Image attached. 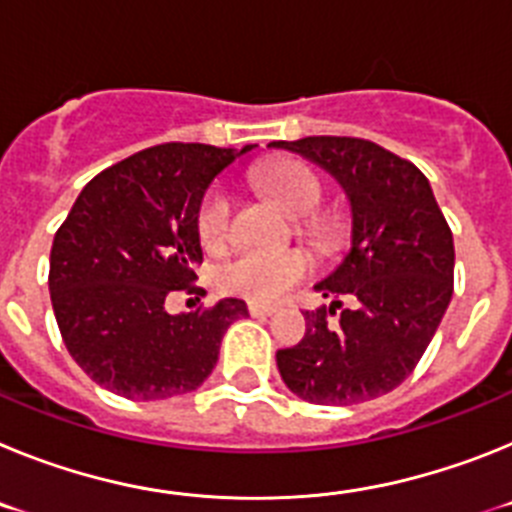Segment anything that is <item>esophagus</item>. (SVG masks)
<instances>
[{
    "mask_svg": "<svg viewBox=\"0 0 512 512\" xmlns=\"http://www.w3.org/2000/svg\"><path fill=\"white\" fill-rule=\"evenodd\" d=\"M248 312H251L253 318H266V315H274L277 307L264 305V302H248Z\"/></svg>",
    "mask_w": 512,
    "mask_h": 512,
    "instance_id": "esophagus-1",
    "label": "esophagus"
}]
</instances>
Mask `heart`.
I'll return each mask as SVG.
<instances>
[{
	"instance_id": "1",
	"label": "heart",
	"mask_w": 512,
	"mask_h": 512,
	"mask_svg": "<svg viewBox=\"0 0 512 512\" xmlns=\"http://www.w3.org/2000/svg\"><path fill=\"white\" fill-rule=\"evenodd\" d=\"M259 184L274 194L292 215L297 217V228L320 246L336 241V217L318 212L323 202V182L307 164L297 158H284L277 164L259 171ZM230 215H233V197L223 184L207 189L197 207V233L205 248L225 246L230 235ZM315 269V261L302 248H284V251H261V248H243L230 256L217 269V287L225 295L246 297L253 302H277L287 292L305 282Z\"/></svg>"
}]
</instances>
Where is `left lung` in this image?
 Listing matches in <instances>:
<instances>
[{"label": "left lung", "instance_id": "obj_1", "mask_svg": "<svg viewBox=\"0 0 512 512\" xmlns=\"http://www.w3.org/2000/svg\"><path fill=\"white\" fill-rule=\"evenodd\" d=\"M269 146L330 171L354 212L351 251L315 284L333 305L305 312V338L277 351L279 374L315 405L387 395L413 374L454 292V235L431 184L408 158L364 138L310 135Z\"/></svg>", "mask_w": 512, "mask_h": 512}]
</instances>
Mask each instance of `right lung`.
Wrapping results in <instances>:
<instances>
[{
	"label": "right lung",
	"instance_id": "1",
	"mask_svg": "<svg viewBox=\"0 0 512 512\" xmlns=\"http://www.w3.org/2000/svg\"><path fill=\"white\" fill-rule=\"evenodd\" d=\"M251 151V146L241 153ZM241 153L205 143H161L99 171L81 189L51 248L53 312L76 364L128 400L197 390L217 364L225 330L246 302L169 315L171 292L205 295L197 207Z\"/></svg>",
	"mask_w": 512,
	"mask_h": 512
}]
</instances>
